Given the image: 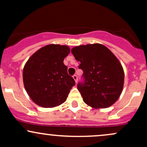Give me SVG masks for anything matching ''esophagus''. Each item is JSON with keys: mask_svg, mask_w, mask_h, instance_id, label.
<instances>
[{"mask_svg": "<svg viewBox=\"0 0 147 147\" xmlns=\"http://www.w3.org/2000/svg\"><path fill=\"white\" fill-rule=\"evenodd\" d=\"M73 77V79H75V81L76 83H77V80H78V77H77V76L76 75H73V77Z\"/></svg>", "mask_w": 147, "mask_h": 147, "instance_id": "esophagus-1", "label": "esophagus"}]
</instances>
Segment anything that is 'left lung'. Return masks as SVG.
<instances>
[{"mask_svg": "<svg viewBox=\"0 0 147 147\" xmlns=\"http://www.w3.org/2000/svg\"><path fill=\"white\" fill-rule=\"evenodd\" d=\"M71 52L84 72V80L77 84L84 102L95 109L113 105L122 93L124 81V70L117 57L99 43L76 46Z\"/></svg>", "mask_w": 147, "mask_h": 147, "instance_id": "1", "label": "left lung"}]
</instances>
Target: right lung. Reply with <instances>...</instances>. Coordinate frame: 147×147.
<instances>
[{
    "label": "right lung",
    "instance_id": "1",
    "mask_svg": "<svg viewBox=\"0 0 147 147\" xmlns=\"http://www.w3.org/2000/svg\"><path fill=\"white\" fill-rule=\"evenodd\" d=\"M70 53L67 45H45L32 55L23 72L24 86L37 105L52 108L65 102L75 82L68 74L63 60Z\"/></svg>",
    "mask_w": 147,
    "mask_h": 147
}]
</instances>
